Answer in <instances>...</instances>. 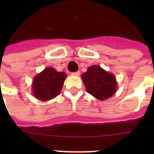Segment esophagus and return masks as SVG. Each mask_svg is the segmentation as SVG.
Returning <instances> with one entry per match:
<instances>
[{"label":"esophagus","mask_w":154,"mask_h":154,"mask_svg":"<svg viewBox=\"0 0 154 154\" xmlns=\"http://www.w3.org/2000/svg\"><path fill=\"white\" fill-rule=\"evenodd\" d=\"M80 74H81V72H80V71H77V72H72V76H79Z\"/></svg>","instance_id":"1"}]
</instances>
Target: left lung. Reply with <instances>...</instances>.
I'll use <instances>...</instances> for the list:
<instances>
[{
	"mask_svg": "<svg viewBox=\"0 0 154 154\" xmlns=\"http://www.w3.org/2000/svg\"><path fill=\"white\" fill-rule=\"evenodd\" d=\"M86 91L98 100L109 98L117 92L116 77L99 65H92L82 75Z\"/></svg>",
	"mask_w": 154,
	"mask_h": 154,
	"instance_id": "8db88e82",
	"label": "left lung"
}]
</instances>
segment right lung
I'll list each match as a JSON object with an SVG mask.
<instances>
[{
    "label": "right lung",
    "mask_w": 154,
    "mask_h": 154,
    "mask_svg": "<svg viewBox=\"0 0 154 154\" xmlns=\"http://www.w3.org/2000/svg\"><path fill=\"white\" fill-rule=\"evenodd\" d=\"M66 73L57 72L51 67L45 68L33 78L32 94L41 101H49L58 96L62 89Z\"/></svg>",
    "instance_id": "obj_1"
}]
</instances>
